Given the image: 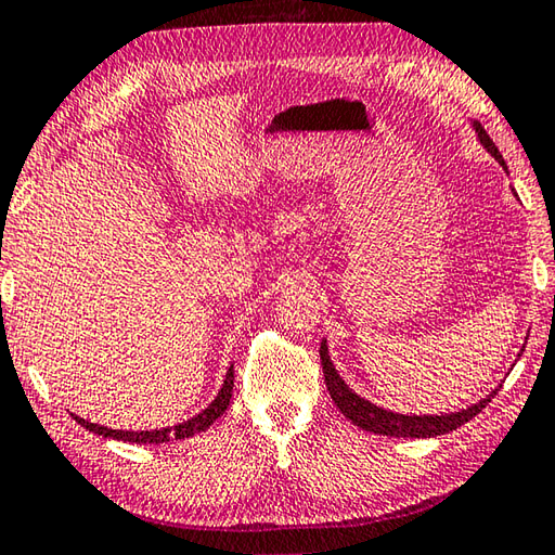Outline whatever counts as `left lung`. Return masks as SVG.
I'll return each instance as SVG.
<instances>
[{
	"label": "left lung",
	"instance_id": "1",
	"mask_svg": "<svg viewBox=\"0 0 555 555\" xmlns=\"http://www.w3.org/2000/svg\"><path fill=\"white\" fill-rule=\"evenodd\" d=\"M476 137H479L481 146L491 154L501 166L507 170L505 160L501 156V151L493 144V139L486 134V129L481 127V122H472ZM525 351V346H522ZM320 361H322V371H324V383H327V389L332 395V401L336 404V409L349 418L353 426L363 428L367 433H375V436H389V438H436V436H444V433L457 430L460 426H464L466 421H472L476 414H481L486 409L488 401H491L498 389H493L491 395L486 399L476 401V404L466 406L462 411H454V414H440V416H409V414H395V411L379 409L373 401L363 399L361 395H356L353 389L344 383V377L336 373V367L330 358V349H327V339H322L320 344Z\"/></svg>",
	"mask_w": 555,
	"mask_h": 555
}]
</instances>
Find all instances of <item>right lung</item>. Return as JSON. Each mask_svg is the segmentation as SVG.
Segmentation results:
<instances>
[{"label": "right lung", "instance_id": "add662e5", "mask_svg": "<svg viewBox=\"0 0 555 555\" xmlns=\"http://www.w3.org/2000/svg\"><path fill=\"white\" fill-rule=\"evenodd\" d=\"M231 397H233V365L228 367L223 385L219 389V395L214 397V401L204 411H199L197 416H192L188 421L178 423V426H170V428H156V430H113L107 426H98V423L86 421L81 416H74V421L83 426L86 430L98 433V436L103 438H113V440H125V442H137V444H160V442H170V440H184V438H192L197 436V433L206 430L211 426L216 418L223 416V411L231 404Z\"/></svg>", "mask_w": 555, "mask_h": 555}]
</instances>
